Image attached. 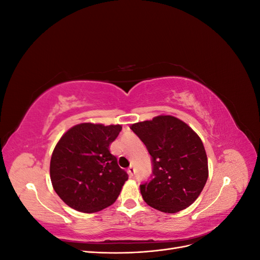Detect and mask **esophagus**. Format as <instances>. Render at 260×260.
Segmentation results:
<instances>
[{"label": "esophagus", "mask_w": 260, "mask_h": 260, "mask_svg": "<svg viewBox=\"0 0 260 260\" xmlns=\"http://www.w3.org/2000/svg\"><path fill=\"white\" fill-rule=\"evenodd\" d=\"M135 167H133V166H131V167H129V169H128V174L130 175V176H133V175H135Z\"/></svg>", "instance_id": "34e87169"}]
</instances>
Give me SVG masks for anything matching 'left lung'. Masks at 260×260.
I'll list each match as a JSON object with an SVG mask.
<instances>
[{
    "instance_id": "left-lung-1",
    "label": "left lung",
    "mask_w": 260,
    "mask_h": 260,
    "mask_svg": "<svg viewBox=\"0 0 260 260\" xmlns=\"http://www.w3.org/2000/svg\"><path fill=\"white\" fill-rule=\"evenodd\" d=\"M153 161L154 178L140 185L147 205L176 214L196 201L208 178V161L201 138L190 125L170 115L133 123Z\"/></svg>"
}]
</instances>
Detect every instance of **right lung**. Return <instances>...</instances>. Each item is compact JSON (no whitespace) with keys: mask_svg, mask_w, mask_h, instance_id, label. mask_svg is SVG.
Segmentation results:
<instances>
[{"mask_svg":"<svg viewBox=\"0 0 260 260\" xmlns=\"http://www.w3.org/2000/svg\"><path fill=\"white\" fill-rule=\"evenodd\" d=\"M121 129V124L83 122L61 136L52 153L50 176L66 205L92 214L115 203L128 180L109 152Z\"/></svg>","mask_w":260,"mask_h":260,"instance_id":"obj_1","label":"right lung"}]
</instances>
